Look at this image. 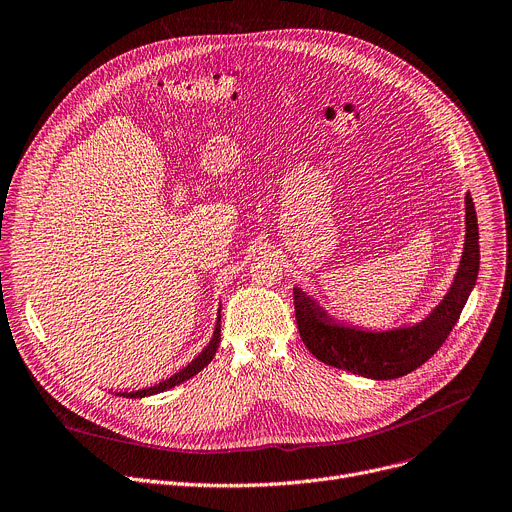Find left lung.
<instances>
[{"label": "left lung", "mask_w": 512, "mask_h": 512, "mask_svg": "<svg viewBox=\"0 0 512 512\" xmlns=\"http://www.w3.org/2000/svg\"><path fill=\"white\" fill-rule=\"evenodd\" d=\"M465 251L450 290L440 305L415 326L367 332L342 326L307 292L294 288V315L309 353L321 363L371 380L402 378L421 367L444 344L475 286L479 272V230L471 193L465 195Z\"/></svg>", "instance_id": "obj_1"}]
</instances>
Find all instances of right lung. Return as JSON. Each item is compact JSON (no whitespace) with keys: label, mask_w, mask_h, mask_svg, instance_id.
Wrapping results in <instances>:
<instances>
[{"label":"right lung","mask_w":512,"mask_h":512,"mask_svg":"<svg viewBox=\"0 0 512 512\" xmlns=\"http://www.w3.org/2000/svg\"><path fill=\"white\" fill-rule=\"evenodd\" d=\"M218 346H220V315H218V324H215V330H213V338H211L209 344L203 348L201 355L195 357L186 367H182L178 373H174L172 378H168V380H164V382H159V384H155V386H151V388L132 390V392H118V394L124 396V398H143V396L166 392V390H170V388H174V386H178V384H182V382H186V380H191L193 375H197L203 367H207V365L211 363V359L215 357V351H218Z\"/></svg>","instance_id":"1"}]
</instances>
